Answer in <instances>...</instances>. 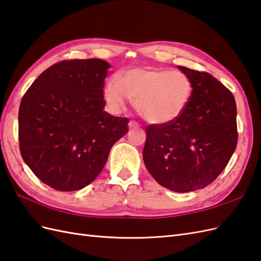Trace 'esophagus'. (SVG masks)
<instances>
[{
    "mask_svg": "<svg viewBox=\"0 0 261 261\" xmlns=\"http://www.w3.org/2000/svg\"><path fill=\"white\" fill-rule=\"evenodd\" d=\"M139 123L137 121H135V120H131V121L129 122V128L130 129H135V128H139Z\"/></svg>",
    "mask_w": 261,
    "mask_h": 261,
    "instance_id": "34e87169",
    "label": "esophagus"
}]
</instances>
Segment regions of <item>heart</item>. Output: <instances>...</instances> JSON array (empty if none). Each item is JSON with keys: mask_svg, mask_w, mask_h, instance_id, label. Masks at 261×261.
I'll return each instance as SVG.
<instances>
[{"mask_svg": "<svg viewBox=\"0 0 261 261\" xmlns=\"http://www.w3.org/2000/svg\"><path fill=\"white\" fill-rule=\"evenodd\" d=\"M193 86L185 73L160 68H130L107 80L103 100L112 113L121 112L135 99L138 112L153 124L174 121L192 98Z\"/></svg>", "mask_w": 261, "mask_h": 261, "instance_id": "b5f03b06", "label": "heart"}]
</instances>
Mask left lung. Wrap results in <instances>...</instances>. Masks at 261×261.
Instances as JSON below:
<instances>
[{
	"mask_svg": "<svg viewBox=\"0 0 261 261\" xmlns=\"http://www.w3.org/2000/svg\"><path fill=\"white\" fill-rule=\"evenodd\" d=\"M178 69L193 86L190 103L174 121L146 128L143 161L160 185L186 193L211 184L229 162L237 109L232 93L211 73Z\"/></svg>",
	"mask_w": 261,
	"mask_h": 261,
	"instance_id": "left-lung-1",
	"label": "left lung"
}]
</instances>
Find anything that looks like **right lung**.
Returning a JSON list of instances; mask_svg holds the SVG:
<instances>
[{
  "label": "right lung",
  "mask_w": 261,
  "mask_h": 261,
  "mask_svg": "<svg viewBox=\"0 0 261 261\" xmlns=\"http://www.w3.org/2000/svg\"><path fill=\"white\" fill-rule=\"evenodd\" d=\"M110 65L99 58L50 66L22 98L18 140L24 162L45 184L62 192L95 179L109 152L128 132V118L103 111Z\"/></svg>",
  "instance_id": "1"
}]
</instances>
